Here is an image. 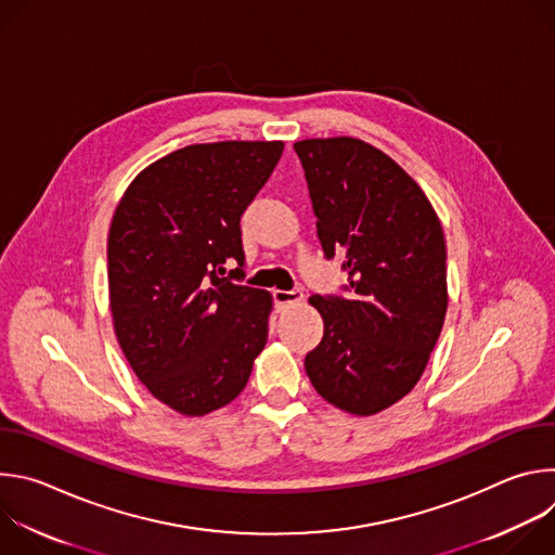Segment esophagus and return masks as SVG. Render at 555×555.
I'll return each mask as SVG.
<instances>
[{
	"instance_id": "obj_1",
	"label": "esophagus",
	"mask_w": 555,
	"mask_h": 555,
	"mask_svg": "<svg viewBox=\"0 0 555 555\" xmlns=\"http://www.w3.org/2000/svg\"><path fill=\"white\" fill-rule=\"evenodd\" d=\"M274 302L279 309H285L289 305H296L302 300V292L300 289H292V292H285V289H274Z\"/></svg>"
}]
</instances>
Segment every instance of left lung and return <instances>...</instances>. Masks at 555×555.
Wrapping results in <instances>:
<instances>
[{"mask_svg":"<svg viewBox=\"0 0 555 555\" xmlns=\"http://www.w3.org/2000/svg\"><path fill=\"white\" fill-rule=\"evenodd\" d=\"M325 257H345L349 298L311 296L323 340L305 371L323 400L369 417L415 388L448 309L446 240L420 184L377 146L294 142Z\"/></svg>","mask_w":555,"mask_h":555,"instance_id":"1","label":"left lung"}]
</instances>
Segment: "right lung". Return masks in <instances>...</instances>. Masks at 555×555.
<instances>
[{
	"mask_svg": "<svg viewBox=\"0 0 555 555\" xmlns=\"http://www.w3.org/2000/svg\"><path fill=\"white\" fill-rule=\"evenodd\" d=\"M281 140L189 144L144 167L107 234L118 345L157 402L204 417L240 395L268 343L272 294L232 283L240 219L272 176Z\"/></svg>",
	"mask_w": 555,
	"mask_h": 555,
	"instance_id": "add662e5",
	"label": "right lung"
}]
</instances>
